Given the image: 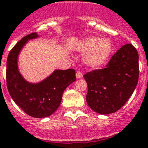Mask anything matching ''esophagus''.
Masks as SVG:
<instances>
[{
  "mask_svg": "<svg viewBox=\"0 0 148 148\" xmlns=\"http://www.w3.org/2000/svg\"><path fill=\"white\" fill-rule=\"evenodd\" d=\"M76 77L77 79H80V78H82L83 77V74L80 71H77L76 73Z\"/></svg>",
  "mask_w": 148,
  "mask_h": 148,
  "instance_id": "1",
  "label": "esophagus"
}]
</instances>
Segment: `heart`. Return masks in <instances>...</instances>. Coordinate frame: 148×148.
I'll return each instance as SVG.
<instances>
[{
	"mask_svg": "<svg viewBox=\"0 0 148 148\" xmlns=\"http://www.w3.org/2000/svg\"><path fill=\"white\" fill-rule=\"evenodd\" d=\"M77 49L80 53L85 54L84 62L86 66L97 68L107 62L113 47L109 39L90 36L83 40Z\"/></svg>",
	"mask_w": 148,
	"mask_h": 148,
	"instance_id": "heart-1",
	"label": "heart"
}]
</instances>
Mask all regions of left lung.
Returning <instances> with one entry per match:
<instances>
[{"mask_svg": "<svg viewBox=\"0 0 148 148\" xmlns=\"http://www.w3.org/2000/svg\"><path fill=\"white\" fill-rule=\"evenodd\" d=\"M138 53L131 44L125 45L103 69L84 75L88 92V106L99 114L107 115L120 109L132 95L138 81Z\"/></svg>", "mask_w": 148, "mask_h": 148, "instance_id": "left-lung-1", "label": "left lung"}]
</instances>
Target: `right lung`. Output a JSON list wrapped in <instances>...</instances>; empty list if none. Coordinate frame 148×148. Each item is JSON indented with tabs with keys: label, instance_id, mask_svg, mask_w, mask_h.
<instances>
[{
	"label": "right lung",
	"instance_id": "add662e5",
	"mask_svg": "<svg viewBox=\"0 0 148 148\" xmlns=\"http://www.w3.org/2000/svg\"><path fill=\"white\" fill-rule=\"evenodd\" d=\"M39 38L37 32L23 37L10 51L7 61V86L10 97L27 115L34 118L53 114L62 102L64 91L76 80L75 71L55 70L39 82L32 83L23 77L18 66L20 51L29 40Z\"/></svg>",
	"mask_w": 148,
	"mask_h": 148
}]
</instances>
